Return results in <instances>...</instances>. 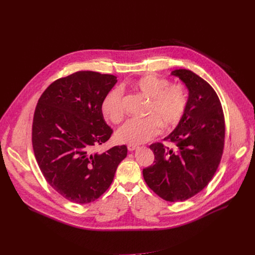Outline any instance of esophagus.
Here are the masks:
<instances>
[{"label": "esophagus", "instance_id": "obj_1", "mask_svg": "<svg viewBox=\"0 0 255 255\" xmlns=\"http://www.w3.org/2000/svg\"><path fill=\"white\" fill-rule=\"evenodd\" d=\"M127 148H128V150H129V151H133V150L137 149V148H138V146H137V145L129 144V145H128V146H127Z\"/></svg>", "mask_w": 255, "mask_h": 255}]
</instances>
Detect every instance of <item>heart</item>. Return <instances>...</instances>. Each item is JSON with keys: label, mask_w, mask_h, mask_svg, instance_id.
Instances as JSON below:
<instances>
[{"label": "heart", "mask_w": 255, "mask_h": 255, "mask_svg": "<svg viewBox=\"0 0 255 255\" xmlns=\"http://www.w3.org/2000/svg\"><path fill=\"white\" fill-rule=\"evenodd\" d=\"M130 87L148 99L146 114L149 116L128 120L116 133L118 142L133 145L145 143L159 133L160 125L169 129L183 119L189 104L188 92L183 85H169L165 78L146 75L132 82ZM101 112L107 120L115 124L123 119L121 90L112 89L105 95Z\"/></svg>", "instance_id": "heart-1"}]
</instances>
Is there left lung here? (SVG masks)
Instances as JSON below:
<instances>
[{"label": "left lung", "instance_id": "obj_1", "mask_svg": "<svg viewBox=\"0 0 255 255\" xmlns=\"http://www.w3.org/2000/svg\"><path fill=\"white\" fill-rule=\"evenodd\" d=\"M170 75L188 88V108L164 138L173 148L159 142L149 146L154 162L143 169V177L160 198L178 202L200 193L214 176L223 153L225 122L220 100L206 81L189 69H175Z\"/></svg>", "mask_w": 255, "mask_h": 255}]
</instances>
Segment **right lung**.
Instances as JSON below:
<instances>
[{"instance_id": "1", "label": "right lung", "mask_w": 255, "mask_h": 255, "mask_svg": "<svg viewBox=\"0 0 255 255\" xmlns=\"http://www.w3.org/2000/svg\"><path fill=\"white\" fill-rule=\"evenodd\" d=\"M117 78L96 71H78L53 82L36 106L32 144L47 183L63 198L88 204L111 186L125 145L92 153L111 137L113 130L101 112L105 95Z\"/></svg>"}]
</instances>
